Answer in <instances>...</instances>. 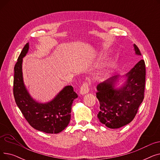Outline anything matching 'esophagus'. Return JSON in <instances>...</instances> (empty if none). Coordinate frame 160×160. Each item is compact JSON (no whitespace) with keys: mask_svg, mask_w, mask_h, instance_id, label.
Listing matches in <instances>:
<instances>
[{"mask_svg":"<svg viewBox=\"0 0 160 160\" xmlns=\"http://www.w3.org/2000/svg\"><path fill=\"white\" fill-rule=\"evenodd\" d=\"M89 90V86L88 82L83 83L80 89V93L81 95H84L88 93Z\"/></svg>","mask_w":160,"mask_h":160,"instance_id":"obj_1","label":"esophagus"}]
</instances>
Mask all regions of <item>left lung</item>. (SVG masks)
Wrapping results in <instances>:
<instances>
[{
  "mask_svg": "<svg viewBox=\"0 0 160 160\" xmlns=\"http://www.w3.org/2000/svg\"><path fill=\"white\" fill-rule=\"evenodd\" d=\"M136 54L141 55L134 44ZM145 63L140 60L123 77L127 78L123 85L115 88L120 76L115 75L97 86V98L100 102L97 117L100 122L110 128H119L129 124L135 117L144 99Z\"/></svg>",
  "mask_w": 160,
  "mask_h": 160,
  "instance_id": "1",
  "label": "left lung"
}]
</instances>
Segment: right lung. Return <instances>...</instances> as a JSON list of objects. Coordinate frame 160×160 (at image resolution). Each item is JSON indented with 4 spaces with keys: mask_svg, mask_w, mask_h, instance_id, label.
Returning <instances> with one entry per match:
<instances>
[{
    "mask_svg": "<svg viewBox=\"0 0 160 160\" xmlns=\"http://www.w3.org/2000/svg\"><path fill=\"white\" fill-rule=\"evenodd\" d=\"M29 49L27 43L14 67L13 96L24 118L32 127L47 133H58L69 124L73 100L78 95L71 86H65L51 101L39 103L30 95L23 82L22 58Z\"/></svg>",
    "mask_w": 160,
    "mask_h": 160,
    "instance_id": "1",
    "label": "right lung"
}]
</instances>
